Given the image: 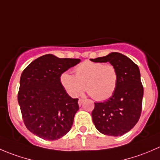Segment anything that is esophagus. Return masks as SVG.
<instances>
[{
	"label": "esophagus",
	"instance_id": "esophagus-1",
	"mask_svg": "<svg viewBox=\"0 0 160 160\" xmlns=\"http://www.w3.org/2000/svg\"><path fill=\"white\" fill-rule=\"evenodd\" d=\"M83 99H79V101H78V104H79V105L80 106H81L82 105V104H83Z\"/></svg>",
	"mask_w": 160,
	"mask_h": 160
}]
</instances>
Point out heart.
<instances>
[{"instance_id": "heart-1", "label": "heart", "mask_w": 160, "mask_h": 160, "mask_svg": "<svg viewBox=\"0 0 160 160\" xmlns=\"http://www.w3.org/2000/svg\"><path fill=\"white\" fill-rule=\"evenodd\" d=\"M74 71L75 75L65 71L59 77L62 87L72 98L80 95L85 88L98 101L108 100L115 92L118 74L114 66L87 60L77 66Z\"/></svg>"}]
</instances>
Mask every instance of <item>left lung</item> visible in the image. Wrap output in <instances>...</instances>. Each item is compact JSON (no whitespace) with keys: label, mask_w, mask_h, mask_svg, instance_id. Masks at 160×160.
<instances>
[{"label":"left lung","mask_w":160,"mask_h":160,"mask_svg":"<svg viewBox=\"0 0 160 160\" xmlns=\"http://www.w3.org/2000/svg\"><path fill=\"white\" fill-rule=\"evenodd\" d=\"M90 61L108 62L118 71V83L115 92L108 101L94 103L91 115L101 133L121 136L136 125L141 115L143 87L139 69L132 59L119 52H111Z\"/></svg>","instance_id":"1"}]
</instances>
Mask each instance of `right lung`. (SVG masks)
<instances>
[{"label": "right lung", "mask_w": 160, "mask_h": 160, "mask_svg": "<svg viewBox=\"0 0 160 160\" xmlns=\"http://www.w3.org/2000/svg\"><path fill=\"white\" fill-rule=\"evenodd\" d=\"M80 62V59L40 56L21 75L18 101L28 130L45 140H57L72 128L79 110L78 99L72 98L61 85L62 72Z\"/></svg>", "instance_id": "1"}]
</instances>
